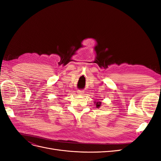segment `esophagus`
<instances>
[{
  "mask_svg": "<svg viewBox=\"0 0 161 161\" xmlns=\"http://www.w3.org/2000/svg\"><path fill=\"white\" fill-rule=\"evenodd\" d=\"M77 93H78V95H83L84 93H85V92H84V91L79 90V91H77Z\"/></svg>",
  "mask_w": 161,
  "mask_h": 161,
  "instance_id": "1",
  "label": "esophagus"
}]
</instances>
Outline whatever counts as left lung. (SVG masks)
<instances>
[{"label":"left lung","mask_w":161,"mask_h":161,"mask_svg":"<svg viewBox=\"0 0 161 161\" xmlns=\"http://www.w3.org/2000/svg\"><path fill=\"white\" fill-rule=\"evenodd\" d=\"M95 102V105H96V108H99L101 106V101H94Z\"/></svg>","instance_id":"1"}]
</instances>
